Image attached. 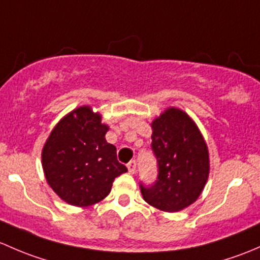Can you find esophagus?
<instances>
[{
	"instance_id": "34e87169",
	"label": "esophagus",
	"mask_w": 260,
	"mask_h": 260,
	"mask_svg": "<svg viewBox=\"0 0 260 260\" xmlns=\"http://www.w3.org/2000/svg\"><path fill=\"white\" fill-rule=\"evenodd\" d=\"M127 169H129L130 174H135V171H136V161H135V160H131L129 164H127Z\"/></svg>"
}]
</instances>
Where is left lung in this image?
Returning <instances> with one entry per match:
<instances>
[{
  "instance_id": "left-lung-1",
  "label": "left lung",
  "mask_w": 260,
  "mask_h": 260,
  "mask_svg": "<svg viewBox=\"0 0 260 260\" xmlns=\"http://www.w3.org/2000/svg\"><path fill=\"white\" fill-rule=\"evenodd\" d=\"M151 149L159 173L152 185L140 184L144 200L162 211H179L199 198L209 176V152L186 112L167 109L151 122Z\"/></svg>"
}]
</instances>
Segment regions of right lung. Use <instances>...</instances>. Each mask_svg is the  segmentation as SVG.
<instances>
[{"mask_svg": "<svg viewBox=\"0 0 260 260\" xmlns=\"http://www.w3.org/2000/svg\"><path fill=\"white\" fill-rule=\"evenodd\" d=\"M109 126L90 106H80L58 121L42 149V168L53 191L68 204L89 207L111 191L126 173L116 148L106 141Z\"/></svg>", "mask_w": 260, "mask_h": 260, "instance_id": "add662e5", "label": "right lung"}]
</instances>
